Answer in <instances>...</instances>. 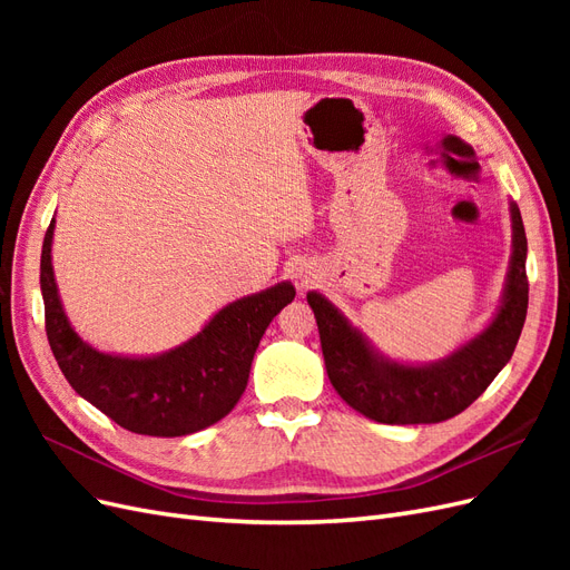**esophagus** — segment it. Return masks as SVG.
Segmentation results:
<instances>
[{
    "instance_id": "esophagus-1",
    "label": "esophagus",
    "mask_w": 570,
    "mask_h": 570,
    "mask_svg": "<svg viewBox=\"0 0 570 570\" xmlns=\"http://www.w3.org/2000/svg\"><path fill=\"white\" fill-rule=\"evenodd\" d=\"M299 283H302V285H308V283H312V278H308L306 273H299Z\"/></svg>"
}]
</instances>
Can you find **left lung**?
I'll use <instances>...</instances> for the list:
<instances>
[{"label": "left lung", "mask_w": 570, "mask_h": 570, "mask_svg": "<svg viewBox=\"0 0 570 570\" xmlns=\"http://www.w3.org/2000/svg\"><path fill=\"white\" fill-rule=\"evenodd\" d=\"M509 214L511 258L497 312L478 335L438 361L411 364L383 354L318 289L306 292L327 377L361 416L387 425L446 421L469 409L509 364L528 314V239L515 202H509Z\"/></svg>", "instance_id": "1"}]
</instances>
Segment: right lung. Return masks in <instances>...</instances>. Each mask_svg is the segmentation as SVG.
Listing matches in <instances>:
<instances>
[{
	"label": "right lung",
	"mask_w": 570,
	"mask_h": 570,
	"mask_svg": "<svg viewBox=\"0 0 570 570\" xmlns=\"http://www.w3.org/2000/svg\"><path fill=\"white\" fill-rule=\"evenodd\" d=\"M55 226L51 218L40 258V289L49 347L71 387L137 435L183 438L226 419L247 387L268 323L295 299V285L283 281L220 306L199 333L166 352H101L76 333L63 312L51 266Z\"/></svg>",
	"instance_id": "obj_1"
}]
</instances>
